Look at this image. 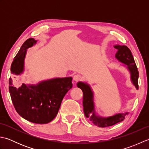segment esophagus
<instances>
[{"label": "esophagus", "instance_id": "obj_1", "mask_svg": "<svg viewBox=\"0 0 149 149\" xmlns=\"http://www.w3.org/2000/svg\"><path fill=\"white\" fill-rule=\"evenodd\" d=\"M81 79V75H80L79 74L75 75L74 76V77H73V79H74V81H79V80Z\"/></svg>", "mask_w": 149, "mask_h": 149}]
</instances>
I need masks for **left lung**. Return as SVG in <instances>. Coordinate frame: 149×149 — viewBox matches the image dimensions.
Returning a JSON list of instances; mask_svg holds the SVG:
<instances>
[{"label":"left lung","mask_w":149,"mask_h":149,"mask_svg":"<svg viewBox=\"0 0 149 149\" xmlns=\"http://www.w3.org/2000/svg\"><path fill=\"white\" fill-rule=\"evenodd\" d=\"M114 47L118 50L115 54V58L127 66L129 71L130 72L132 83L136 88L138 90L139 72L130 49L125 45H116ZM77 86L78 88H81L83 92V104L84 115L86 118H89L90 121L92 122L95 125L100 127H109L122 122L125 119V116L127 115L128 112L118 113L109 117L98 116L95 110L93 92L90 85L83 82H78Z\"/></svg>","instance_id":"1"}]
</instances>
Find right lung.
I'll list each match as a JSON object with an SVG mask.
<instances>
[{"label": "right lung", "instance_id": "1", "mask_svg": "<svg viewBox=\"0 0 149 149\" xmlns=\"http://www.w3.org/2000/svg\"><path fill=\"white\" fill-rule=\"evenodd\" d=\"M37 40L29 38L25 42L15 57L11 66L13 79H9V91L17 112L31 122L44 124L56 116L63 97L72 88V77L54 78L43 81L38 84H26L20 87L14 85L24 70L27 49L35 45Z\"/></svg>", "mask_w": 149, "mask_h": 149}]
</instances>
